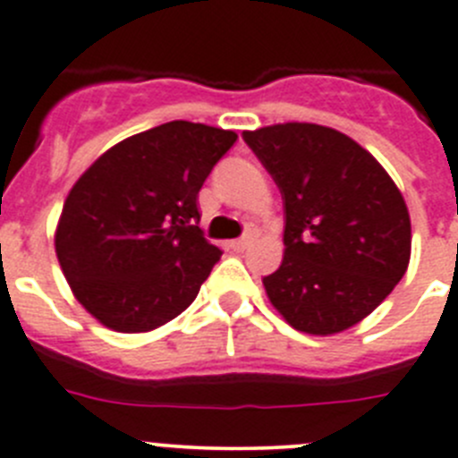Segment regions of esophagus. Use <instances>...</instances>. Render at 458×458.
<instances>
[{"label": "esophagus", "instance_id": "34e87169", "mask_svg": "<svg viewBox=\"0 0 458 458\" xmlns=\"http://www.w3.org/2000/svg\"><path fill=\"white\" fill-rule=\"evenodd\" d=\"M249 244H250V234H244V237L233 239V242H230V249H233V250H246V249H249Z\"/></svg>", "mask_w": 458, "mask_h": 458}]
</instances>
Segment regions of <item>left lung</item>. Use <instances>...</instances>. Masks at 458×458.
<instances>
[{
    "instance_id": "1",
    "label": "left lung",
    "mask_w": 458,
    "mask_h": 458,
    "mask_svg": "<svg viewBox=\"0 0 458 458\" xmlns=\"http://www.w3.org/2000/svg\"><path fill=\"white\" fill-rule=\"evenodd\" d=\"M283 196L285 255L265 290L296 331L331 335L368 317L406 274L402 193L342 131L285 123L242 134Z\"/></svg>"
}]
</instances>
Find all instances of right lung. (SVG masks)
I'll return each instance as SVG.
<instances>
[{
  "label": "right lung",
  "mask_w": 458,
  "mask_h": 458,
  "mask_svg": "<svg viewBox=\"0 0 458 458\" xmlns=\"http://www.w3.org/2000/svg\"><path fill=\"white\" fill-rule=\"evenodd\" d=\"M237 134L171 121L106 150L77 180L56 258L105 327L143 333L187 310L221 250L199 228V191Z\"/></svg>",
  "instance_id": "right-lung-1"
}]
</instances>
